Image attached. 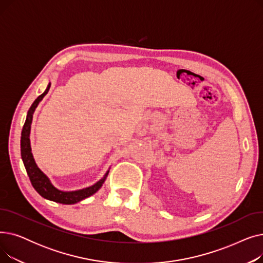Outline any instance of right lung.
Here are the masks:
<instances>
[{"label":"right lung","instance_id":"right-lung-1","mask_svg":"<svg viewBox=\"0 0 263 263\" xmlns=\"http://www.w3.org/2000/svg\"><path fill=\"white\" fill-rule=\"evenodd\" d=\"M50 86L51 84H49L46 91L44 93H41L33 102L32 106L29 109V112H27L26 120L24 122V126L21 132V157H22V161L25 166L26 173L29 175L31 183L40 196H43L44 198L55 201V202L72 204L95 194V193L102 186L103 182L105 181V179L107 177L108 172L104 175V177L101 179V180H99L96 184L89 187L79 190V191H73V192H62L57 187H54L51 184L49 178L37 167L33 155L31 153V144H30L31 123H32L35 108L37 107L38 103L43 100L44 97L47 95V92L50 89Z\"/></svg>","mask_w":263,"mask_h":263}]
</instances>
